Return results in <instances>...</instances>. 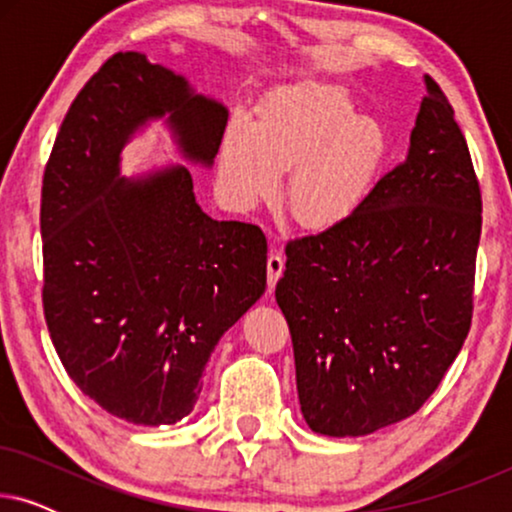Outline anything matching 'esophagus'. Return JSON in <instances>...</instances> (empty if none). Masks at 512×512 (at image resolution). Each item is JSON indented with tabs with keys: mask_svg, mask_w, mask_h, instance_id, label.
I'll return each mask as SVG.
<instances>
[{
	"mask_svg": "<svg viewBox=\"0 0 512 512\" xmlns=\"http://www.w3.org/2000/svg\"><path fill=\"white\" fill-rule=\"evenodd\" d=\"M284 272V256L279 251H270L268 256V289H275V284L279 282Z\"/></svg>",
	"mask_w": 512,
	"mask_h": 512,
	"instance_id": "obj_1",
	"label": "esophagus"
}]
</instances>
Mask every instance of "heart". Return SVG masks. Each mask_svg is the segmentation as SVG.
Wrapping results in <instances>:
<instances>
[{
    "label": "heart",
    "instance_id": "b5f03b06",
    "mask_svg": "<svg viewBox=\"0 0 512 512\" xmlns=\"http://www.w3.org/2000/svg\"><path fill=\"white\" fill-rule=\"evenodd\" d=\"M389 153L387 128L359 114L349 88L305 79L265 95L256 121L233 114L219 172L228 198L249 209L286 181V207L307 228H333L370 198Z\"/></svg>",
    "mask_w": 512,
    "mask_h": 512
}]
</instances>
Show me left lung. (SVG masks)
<instances>
[{"instance_id": "left-lung-1", "label": "left lung", "mask_w": 512, "mask_h": 512, "mask_svg": "<svg viewBox=\"0 0 512 512\" xmlns=\"http://www.w3.org/2000/svg\"><path fill=\"white\" fill-rule=\"evenodd\" d=\"M480 212L466 139L426 76L403 163L347 221L286 244L275 298L314 433L368 436L436 391L471 328Z\"/></svg>"}]
</instances>
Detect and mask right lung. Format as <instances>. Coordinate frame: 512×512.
Returning <instances> with one entry per match:
<instances>
[{
	"mask_svg": "<svg viewBox=\"0 0 512 512\" xmlns=\"http://www.w3.org/2000/svg\"><path fill=\"white\" fill-rule=\"evenodd\" d=\"M165 118L179 156L212 167L228 109L144 53H116L69 107L41 186L44 314L62 366L111 415H191L221 335L263 296L261 228L216 221L186 165L137 177L121 153Z\"/></svg>",
	"mask_w": 512,
	"mask_h": 512,
	"instance_id": "1",
	"label": "right lung"
}]
</instances>
